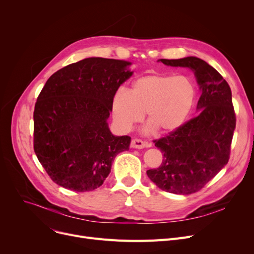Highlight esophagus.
<instances>
[{
    "label": "esophagus",
    "mask_w": 254,
    "mask_h": 254,
    "mask_svg": "<svg viewBox=\"0 0 254 254\" xmlns=\"http://www.w3.org/2000/svg\"><path fill=\"white\" fill-rule=\"evenodd\" d=\"M130 146H131L132 148L142 149V148H144V147H150L151 143L142 141L141 139H132L131 142H130Z\"/></svg>",
    "instance_id": "obj_1"
}]
</instances>
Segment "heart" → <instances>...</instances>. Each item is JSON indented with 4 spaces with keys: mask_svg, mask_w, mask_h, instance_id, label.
Listing matches in <instances>:
<instances>
[{
    "mask_svg": "<svg viewBox=\"0 0 254 254\" xmlns=\"http://www.w3.org/2000/svg\"><path fill=\"white\" fill-rule=\"evenodd\" d=\"M194 100L195 88L188 77L145 75L135 80L130 91L122 88L115 93L113 118L119 128L128 130L146 113L150 128L168 132L184 124Z\"/></svg>",
    "mask_w": 254,
    "mask_h": 254,
    "instance_id": "1",
    "label": "heart"
}]
</instances>
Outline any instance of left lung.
Returning a JSON list of instances; mask_svg holds the SVG:
<instances>
[{"label": "left lung", "instance_id": "obj_1", "mask_svg": "<svg viewBox=\"0 0 254 254\" xmlns=\"http://www.w3.org/2000/svg\"><path fill=\"white\" fill-rule=\"evenodd\" d=\"M159 61L167 65L188 66L194 72L202 90L197 102L201 112L165 137L153 140L163 153V162L146 173L167 192L190 194L201 190L230 159L236 128L232 90L222 76L201 59Z\"/></svg>", "mask_w": 254, "mask_h": 254}]
</instances>
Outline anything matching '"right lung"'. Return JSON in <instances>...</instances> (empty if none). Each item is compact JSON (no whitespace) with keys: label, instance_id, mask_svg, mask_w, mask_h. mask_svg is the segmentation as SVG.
Here are the masks:
<instances>
[{"label":"right lung","instance_id":"obj_1","mask_svg":"<svg viewBox=\"0 0 254 254\" xmlns=\"http://www.w3.org/2000/svg\"><path fill=\"white\" fill-rule=\"evenodd\" d=\"M130 63L89 58L52 74L34 110V150L51 180L74 191L104 183L130 137L111 134L107 118Z\"/></svg>","mask_w":254,"mask_h":254}]
</instances>
